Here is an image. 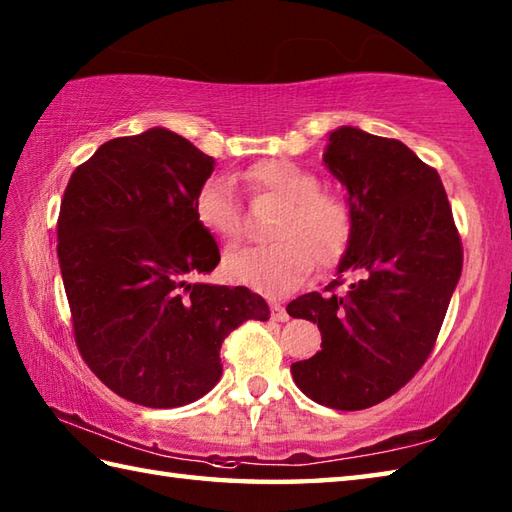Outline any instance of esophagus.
Listing matches in <instances>:
<instances>
[{"instance_id":"1","label":"esophagus","mask_w":512,"mask_h":512,"mask_svg":"<svg viewBox=\"0 0 512 512\" xmlns=\"http://www.w3.org/2000/svg\"><path fill=\"white\" fill-rule=\"evenodd\" d=\"M270 319H273V321H288L286 308L281 306V303H277V301L270 303Z\"/></svg>"}]
</instances>
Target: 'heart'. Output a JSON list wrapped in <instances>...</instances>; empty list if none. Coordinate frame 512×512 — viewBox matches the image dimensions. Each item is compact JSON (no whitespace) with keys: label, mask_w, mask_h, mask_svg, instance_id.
<instances>
[{"label":"heart","mask_w":512,"mask_h":512,"mask_svg":"<svg viewBox=\"0 0 512 512\" xmlns=\"http://www.w3.org/2000/svg\"><path fill=\"white\" fill-rule=\"evenodd\" d=\"M244 182L255 195L281 202L270 226L275 242L228 250L224 273L268 297L297 288L317 262H339L352 237V209L339 193L321 189L314 171L286 158L259 160L244 171ZM195 217L211 235L233 242L242 233V213L233 182L211 176L195 193Z\"/></svg>","instance_id":"obj_1"}]
</instances>
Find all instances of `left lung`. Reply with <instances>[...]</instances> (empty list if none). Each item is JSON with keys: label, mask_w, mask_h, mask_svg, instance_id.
<instances>
[{"label": "left lung", "mask_w": 512, "mask_h": 512, "mask_svg": "<svg viewBox=\"0 0 512 512\" xmlns=\"http://www.w3.org/2000/svg\"><path fill=\"white\" fill-rule=\"evenodd\" d=\"M347 189L352 237L328 295L288 314L321 330V352L292 363L319 405L358 411L394 396L427 361L462 273V242L438 171L396 138L339 127L323 154ZM357 279L341 293L342 275Z\"/></svg>", "instance_id": "obj_1"}]
</instances>
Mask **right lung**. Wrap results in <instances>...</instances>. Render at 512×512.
Here are the masks:
<instances>
[{
	"instance_id": "1",
	"label": "right lung",
	"mask_w": 512,
	"mask_h": 512,
	"mask_svg": "<svg viewBox=\"0 0 512 512\" xmlns=\"http://www.w3.org/2000/svg\"><path fill=\"white\" fill-rule=\"evenodd\" d=\"M213 165L187 138L151 127L107 140L63 193L57 255L76 347L136 405L171 409L209 394L226 336L270 317L244 286L191 281L220 264L193 209Z\"/></svg>"
}]
</instances>
